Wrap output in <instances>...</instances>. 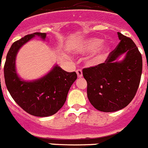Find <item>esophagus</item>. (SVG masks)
I'll use <instances>...</instances> for the list:
<instances>
[{
	"instance_id": "34e87169",
	"label": "esophagus",
	"mask_w": 148,
	"mask_h": 148,
	"mask_svg": "<svg viewBox=\"0 0 148 148\" xmlns=\"http://www.w3.org/2000/svg\"><path fill=\"white\" fill-rule=\"evenodd\" d=\"M76 73H77V75H78V77H79V78L82 77V69H77Z\"/></svg>"
}]
</instances>
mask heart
Returning a JSON list of instances; mask_svg holds the SVG:
<instances>
[{
	"label": "heart",
	"mask_w": 148,
	"mask_h": 148,
	"mask_svg": "<svg viewBox=\"0 0 148 148\" xmlns=\"http://www.w3.org/2000/svg\"><path fill=\"white\" fill-rule=\"evenodd\" d=\"M101 40L97 38H90L84 40L79 48V51L82 53H90L96 51L97 53L93 56V62L94 64H98L103 61L107 55L108 51V46L106 44L101 45Z\"/></svg>",
	"instance_id": "heart-1"
}]
</instances>
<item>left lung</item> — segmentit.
Masks as SVG:
<instances>
[{
  "instance_id": "1",
  "label": "left lung",
  "mask_w": 148,
  "mask_h": 148,
  "mask_svg": "<svg viewBox=\"0 0 148 148\" xmlns=\"http://www.w3.org/2000/svg\"><path fill=\"white\" fill-rule=\"evenodd\" d=\"M117 35L121 41L106 61L82 70L88 83V99L100 112H116L128 106L136 96L141 81V53L130 38L120 32ZM124 53L125 58L116 62L117 58Z\"/></svg>"
}]
</instances>
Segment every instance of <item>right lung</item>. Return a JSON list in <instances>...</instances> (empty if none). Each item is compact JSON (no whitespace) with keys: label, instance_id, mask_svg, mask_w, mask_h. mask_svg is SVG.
Listing matches in <instances>:
<instances>
[{"label":"right lung","instance_id":"obj_1","mask_svg":"<svg viewBox=\"0 0 148 148\" xmlns=\"http://www.w3.org/2000/svg\"><path fill=\"white\" fill-rule=\"evenodd\" d=\"M35 36L45 40L46 34L36 32L26 35L11 45L3 67L5 83L12 99L23 110L36 117H48L64 106L77 74L64 71L56 65L41 79L33 82L21 80L16 71V55L20 48Z\"/></svg>","mask_w":148,"mask_h":148}]
</instances>
